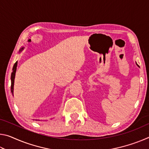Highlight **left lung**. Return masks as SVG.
<instances>
[{
    "instance_id": "1",
    "label": "left lung",
    "mask_w": 149,
    "mask_h": 149,
    "mask_svg": "<svg viewBox=\"0 0 149 149\" xmlns=\"http://www.w3.org/2000/svg\"><path fill=\"white\" fill-rule=\"evenodd\" d=\"M136 64H137V65H138V64H137V62H136Z\"/></svg>"
}]
</instances>
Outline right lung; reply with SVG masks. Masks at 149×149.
<instances>
[{"instance_id": "add662e5", "label": "right lung", "mask_w": 149, "mask_h": 149, "mask_svg": "<svg viewBox=\"0 0 149 149\" xmlns=\"http://www.w3.org/2000/svg\"><path fill=\"white\" fill-rule=\"evenodd\" d=\"M24 49V47H22L21 49L19 50V52L22 51V50ZM17 61L15 63L13 68H12V72L11 74V92L12 95L14 96V79H15V75H16V68H17Z\"/></svg>"}]
</instances>
